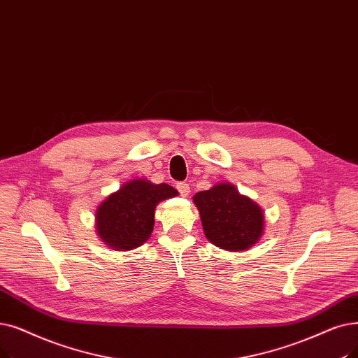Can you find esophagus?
I'll use <instances>...</instances> for the list:
<instances>
[{"mask_svg": "<svg viewBox=\"0 0 358 358\" xmlns=\"http://www.w3.org/2000/svg\"><path fill=\"white\" fill-rule=\"evenodd\" d=\"M177 190H178V193L181 194V196H189V193H190V185L187 184V182H177Z\"/></svg>", "mask_w": 358, "mask_h": 358, "instance_id": "34e87169", "label": "esophagus"}]
</instances>
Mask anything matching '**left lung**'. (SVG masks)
Returning a JSON list of instances; mask_svg holds the SVG:
<instances>
[{
    "instance_id": "obj_1",
    "label": "left lung",
    "mask_w": 358,
    "mask_h": 358,
    "mask_svg": "<svg viewBox=\"0 0 358 358\" xmlns=\"http://www.w3.org/2000/svg\"><path fill=\"white\" fill-rule=\"evenodd\" d=\"M206 238L228 252H241L255 245L263 232L265 216L252 199L234 185L220 182L193 197Z\"/></svg>"
}]
</instances>
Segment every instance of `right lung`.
Listing matches in <instances>:
<instances>
[{"label": "right lung", "mask_w": 358, "mask_h": 358, "mask_svg": "<svg viewBox=\"0 0 358 358\" xmlns=\"http://www.w3.org/2000/svg\"><path fill=\"white\" fill-rule=\"evenodd\" d=\"M177 194L178 192L165 182L153 184L137 178L122 184L96 210L98 236L113 250H133L150 237L157 205Z\"/></svg>", "instance_id": "1"}]
</instances>
